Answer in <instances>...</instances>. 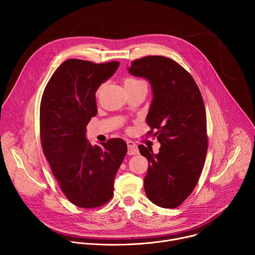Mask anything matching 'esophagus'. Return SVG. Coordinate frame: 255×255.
I'll return each mask as SVG.
<instances>
[{"label":"esophagus","instance_id":"1","mask_svg":"<svg viewBox=\"0 0 255 255\" xmlns=\"http://www.w3.org/2000/svg\"><path fill=\"white\" fill-rule=\"evenodd\" d=\"M127 147H128V154L129 155H136L139 153V149L137 147V144L134 143L133 141L129 140L127 141Z\"/></svg>","mask_w":255,"mask_h":255}]
</instances>
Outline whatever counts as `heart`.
I'll return each instance as SVG.
<instances>
[{
    "label": "heart",
    "mask_w": 255,
    "mask_h": 255,
    "mask_svg": "<svg viewBox=\"0 0 255 255\" xmlns=\"http://www.w3.org/2000/svg\"><path fill=\"white\" fill-rule=\"evenodd\" d=\"M141 84H145L144 82L140 81V80H137V79H134V78H125L124 80V85H125V88H128V87H134V86H137V85H141ZM101 89L102 87H99L98 90L96 91V96L98 97L100 92H101Z\"/></svg>",
    "instance_id": "heart-1"
}]
</instances>
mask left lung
<instances>
[{"mask_svg": "<svg viewBox=\"0 0 255 255\" xmlns=\"http://www.w3.org/2000/svg\"><path fill=\"white\" fill-rule=\"evenodd\" d=\"M134 77L146 79L152 102L146 122L161 144L159 152L139 145L147 158L144 177L147 198L161 208H176L193 192L202 172L208 148L206 110L201 92L189 72L164 56L132 61Z\"/></svg>", "mask_w": 255, "mask_h": 255, "instance_id": "8db88e82", "label": "left lung"}]
</instances>
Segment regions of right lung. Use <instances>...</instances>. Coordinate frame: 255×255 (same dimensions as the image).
Here are the masks:
<instances>
[{
	"label": "right lung",
	"mask_w": 255,
	"mask_h": 255,
	"mask_svg": "<svg viewBox=\"0 0 255 255\" xmlns=\"http://www.w3.org/2000/svg\"><path fill=\"white\" fill-rule=\"evenodd\" d=\"M119 64L67 59L55 70L42 95L44 155L64 196L81 208H97L111 200L114 178L127 153L123 139L112 138L99 146L86 136L88 123L98 113L96 91Z\"/></svg>",
	"instance_id": "add662e5"
}]
</instances>
